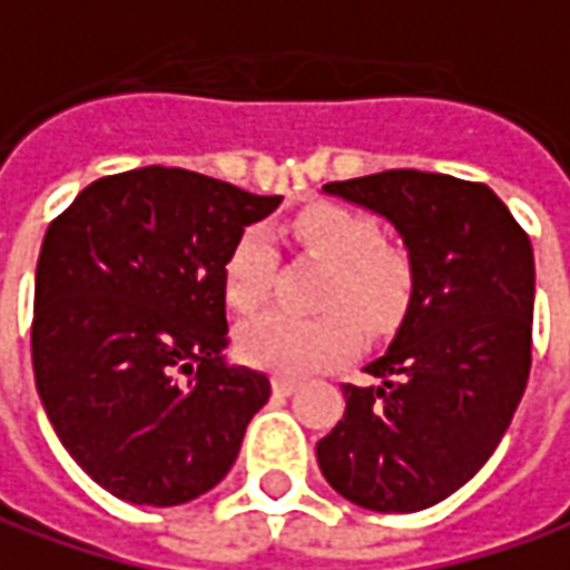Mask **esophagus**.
I'll return each mask as SVG.
<instances>
[{
  "label": "esophagus",
  "mask_w": 570,
  "mask_h": 570,
  "mask_svg": "<svg viewBox=\"0 0 570 570\" xmlns=\"http://www.w3.org/2000/svg\"><path fill=\"white\" fill-rule=\"evenodd\" d=\"M299 389V380H293V376H274V392H281V395H293Z\"/></svg>",
  "instance_id": "obj_1"
}]
</instances>
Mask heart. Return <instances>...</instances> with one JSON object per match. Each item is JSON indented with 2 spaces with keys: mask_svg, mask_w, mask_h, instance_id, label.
Returning <instances> with one entry per match:
<instances>
[{
  "mask_svg": "<svg viewBox=\"0 0 570 570\" xmlns=\"http://www.w3.org/2000/svg\"><path fill=\"white\" fill-rule=\"evenodd\" d=\"M296 245L315 261L328 264L322 281L315 318H296L286 312H264L242 325V357L264 370L303 376L332 366L360 344L357 318L373 328H392L411 296V261L405 252L383 245L376 226L347 210L322 204L293 223ZM274 274V248L261 229H248L238 238L223 267V293L236 312L258 309L267 296Z\"/></svg>",
  "mask_w": 570,
  "mask_h": 570,
  "instance_id": "b5f03b06",
  "label": "heart"
}]
</instances>
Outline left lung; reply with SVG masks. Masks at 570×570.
<instances>
[{
    "label": "left lung",
    "instance_id": "left-lung-1",
    "mask_svg": "<svg viewBox=\"0 0 570 570\" xmlns=\"http://www.w3.org/2000/svg\"><path fill=\"white\" fill-rule=\"evenodd\" d=\"M325 194L383 216L411 261L405 318L376 385H344V417L315 446L341 498L376 513L433 508L498 450L530 380V236L488 185L392 168Z\"/></svg>",
    "mask_w": 570,
    "mask_h": 570
}]
</instances>
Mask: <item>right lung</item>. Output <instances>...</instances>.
Instances as JSON below:
<instances>
[{
    "label": "right lung",
    "instance_id": "right-lung-1",
    "mask_svg": "<svg viewBox=\"0 0 570 570\" xmlns=\"http://www.w3.org/2000/svg\"><path fill=\"white\" fill-rule=\"evenodd\" d=\"M281 200L149 165L91 181L50 223L35 383L66 453L114 498L175 508L233 469L271 380L223 357V267Z\"/></svg>",
    "mask_w": 570,
    "mask_h": 570
}]
</instances>
